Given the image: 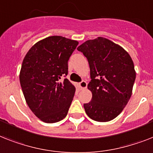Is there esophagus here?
Listing matches in <instances>:
<instances>
[{
	"label": "esophagus",
	"instance_id": "esophagus-1",
	"mask_svg": "<svg viewBox=\"0 0 153 153\" xmlns=\"http://www.w3.org/2000/svg\"><path fill=\"white\" fill-rule=\"evenodd\" d=\"M79 87L81 90H84V89H86L87 87H88V84H87V82L86 81H82L80 82V83H79Z\"/></svg>",
	"mask_w": 153,
	"mask_h": 153
}]
</instances>
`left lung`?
I'll return each instance as SVG.
<instances>
[{
    "instance_id": "left-lung-1",
    "label": "left lung",
    "mask_w": 153,
    "mask_h": 153,
    "mask_svg": "<svg viewBox=\"0 0 153 153\" xmlns=\"http://www.w3.org/2000/svg\"><path fill=\"white\" fill-rule=\"evenodd\" d=\"M88 59L91 101L84 105L88 117L98 122L115 119L131 98L136 72L126 50L105 37L88 40L77 48Z\"/></svg>"
}]
</instances>
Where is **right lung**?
I'll use <instances>...</instances> for the list:
<instances>
[{
  "label": "right lung",
  "mask_w": 153,
  "mask_h": 153,
  "mask_svg": "<svg viewBox=\"0 0 153 153\" xmlns=\"http://www.w3.org/2000/svg\"><path fill=\"white\" fill-rule=\"evenodd\" d=\"M77 40L51 36L39 40L22 61L19 81L29 108L43 122L53 123L66 117L75 87L68 79V60Z\"/></svg>",
  "instance_id": "obj_1"
}]
</instances>
